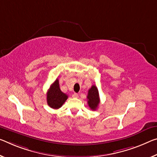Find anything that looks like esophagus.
Masks as SVG:
<instances>
[{"label":"esophagus","instance_id":"1","mask_svg":"<svg viewBox=\"0 0 157 157\" xmlns=\"http://www.w3.org/2000/svg\"><path fill=\"white\" fill-rule=\"evenodd\" d=\"M73 98H78V94L77 93H74L73 94Z\"/></svg>","mask_w":157,"mask_h":157}]
</instances>
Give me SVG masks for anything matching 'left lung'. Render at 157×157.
Listing matches in <instances>:
<instances>
[{"label":"left lung","mask_w":157,"mask_h":157,"mask_svg":"<svg viewBox=\"0 0 157 157\" xmlns=\"http://www.w3.org/2000/svg\"><path fill=\"white\" fill-rule=\"evenodd\" d=\"M87 103L92 110H96L100 103L98 90L95 85H93L89 89L87 95Z\"/></svg>","instance_id":"1"}]
</instances>
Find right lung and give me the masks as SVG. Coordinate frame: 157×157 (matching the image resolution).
<instances>
[{"label":"right lung","instance_id":"obj_1","mask_svg":"<svg viewBox=\"0 0 157 157\" xmlns=\"http://www.w3.org/2000/svg\"><path fill=\"white\" fill-rule=\"evenodd\" d=\"M68 98V96L63 93L59 87V79H56L47 93V102L48 105L53 109H59L63 105Z\"/></svg>","mask_w":157,"mask_h":157}]
</instances>
